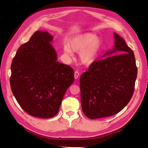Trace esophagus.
I'll return each mask as SVG.
<instances>
[{"instance_id":"obj_1","label":"esophagus","mask_w":148,"mask_h":148,"mask_svg":"<svg viewBox=\"0 0 148 148\" xmlns=\"http://www.w3.org/2000/svg\"><path fill=\"white\" fill-rule=\"evenodd\" d=\"M74 76H75V78L76 79H78V77H79V73L78 72V71H75V75H74Z\"/></svg>"}]
</instances>
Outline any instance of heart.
I'll list each match as a JSON object with an SVG mask.
<instances>
[{"label":"heart","instance_id":"obj_1","mask_svg":"<svg viewBox=\"0 0 148 148\" xmlns=\"http://www.w3.org/2000/svg\"><path fill=\"white\" fill-rule=\"evenodd\" d=\"M68 46H65V54L71 56L72 51L79 53L80 62L84 65H92L97 59L101 49V42L99 38L92 33H84L71 38Z\"/></svg>","mask_w":148,"mask_h":148}]
</instances>
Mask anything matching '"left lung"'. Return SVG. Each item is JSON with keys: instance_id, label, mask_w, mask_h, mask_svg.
<instances>
[{"instance_id": "left-lung-1", "label": "left lung", "mask_w": 148, "mask_h": 148, "mask_svg": "<svg viewBox=\"0 0 148 148\" xmlns=\"http://www.w3.org/2000/svg\"><path fill=\"white\" fill-rule=\"evenodd\" d=\"M114 34L113 49L89 66L79 79L82 107L90 119L119 112L130 101L135 89L138 71L135 55L122 37Z\"/></svg>"}]
</instances>
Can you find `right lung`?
<instances>
[{
  "label": "right lung",
  "instance_id": "right-lung-1",
  "mask_svg": "<svg viewBox=\"0 0 148 148\" xmlns=\"http://www.w3.org/2000/svg\"><path fill=\"white\" fill-rule=\"evenodd\" d=\"M49 32L37 31L18 48L12 62L10 86L26 113L49 119L59 112L67 89L74 82V70L57 61Z\"/></svg>",
  "mask_w": 148,
  "mask_h": 148
}]
</instances>
